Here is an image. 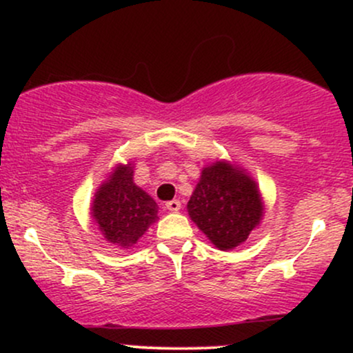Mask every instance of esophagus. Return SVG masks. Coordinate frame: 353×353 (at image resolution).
<instances>
[{"label":"esophagus","mask_w":353,"mask_h":353,"mask_svg":"<svg viewBox=\"0 0 353 353\" xmlns=\"http://www.w3.org/2000/svg\"><path fill=\"white\" fill-rule=\"evenodd\" d=\"M165 209L168 210H171V212H177V210L181 209V202L179 201H169V202H165Z\"/></svg>","instance_id":"1"}]
</instances>
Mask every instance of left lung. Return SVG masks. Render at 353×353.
I'll use <instances>...</instances> for the list:
<instances>
[{"label":"left lung","instance_id":"1","mask_svg":"<svg viewBox=\"0 0 353 353\" xmlns=\"http://www.w3.org/2000/svg\"><path fill=\"white\" fill-rule=\"evenodd\" d=\"M264 199L259 184L242 165L216 159L201 171L188 202L190 221L219 250L244 244L261 225Z\"/></svg>","mask_w":353,"mask_h":353}]
</instances>
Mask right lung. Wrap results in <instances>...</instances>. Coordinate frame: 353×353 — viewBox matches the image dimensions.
<instances>
[{"instance_id": "add662e5", "label": "right lung", "mask_w": 353, "mask_h": 353, "mask_svg": "<svg viewBox=\"0 0 353 353\" xmlns=\"http://www.w3.org/2000/svg\"><path fill=\"white\" fill-rule=\"evenodd\" d=\"M156 201L134 182V164L119 163L96 189L91 217L109 244L129 250L157 221Z\"/></svg>"}]
</instances>
